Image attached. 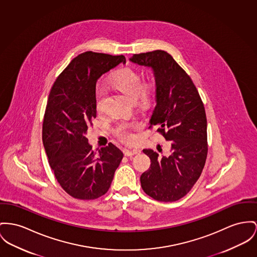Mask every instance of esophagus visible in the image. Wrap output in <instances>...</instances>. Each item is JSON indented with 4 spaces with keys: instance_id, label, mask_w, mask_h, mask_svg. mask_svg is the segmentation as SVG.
I'll use <instances>...</instances> for the list:
<instances>
[{
    "instance_id": "esophagus-1",
    "label": "esophagus",
    "mask_w": 257,
    "mask_h": 257,
    "mask_svg": "<svg viewBox=\"0 0 257 257\" xmlns=\"http://www.w3.org/2000/svg\"><path fill=\"white\" fill-rule=\"evenodd\" d=\"M124 155L125 156H134V155L139 154L140 153V150L137 149V148H125L124 149Z\"/></svg>"
}]
</instances>
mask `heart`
<instances>
[{"instance_id": "heart-1", "label": "heart", "mask_w": 257, "mask_h": 257, "mask_svg": "<svg viewBox=\"0 0 257 257\" xmlns=\"http://www.w3.org/2000/svg\"><path fill=\"white\" fill-rule=\"evenodd\" d=\"M109 84L115 89L125 94L136 102L146 104L149 102L152 96V86L149 83H143L142 75L137 69L126 66L117 70L109 79ZM105 91L101 87H97L94 95L95 110L101 114L104 108ZM138 127L136 122H121L115 128V133L121 140L131 142L135 136L133 131Z\"/></svg>"}]
</instances>
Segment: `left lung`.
Masks as SVG:
<instances>
[{
  "instance_id": "left-lung-1",
  "label": "left lung",
  "mask_w": 257,
  "mask_h": 257,
  "mask_svg": "<svg viewBox=\"0 0 257 257\" xmlns=\"http://www.w3.org/2000/svg\"><path fill=\"white\" fill-rule=\"evenodd\" d=\"M130 60L154 71L157 104L149 127L158 126L157 132L170 143L167 155L143 150L151 166L140 176L141 187L156 201H178L194 186L205 167L207 135L204 103L188 74L170 53L158 50L134 54Z\"/></svg>"
}]
</instances>
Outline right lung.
Returning <instances> with one entry per match:
<instances>
[{"label":"right lung","mask_w":257,"mask_h":257,"mask_svg":"<svg viewBox=\"0 0 257 257\" xmlns=\"http://www.w3.org/2000/svg\"><path fill=\"white\" fill-rule=\"evenodd\" d=\"M121 62L125 63L123 55L81 53L51 89L43 121V144L57 182L75 199L94 200L103 196L123 157L112 143L95 155L86 137L96 117V82Z\"/></svg>","instance_id":"obj_1"}]
</instances>
